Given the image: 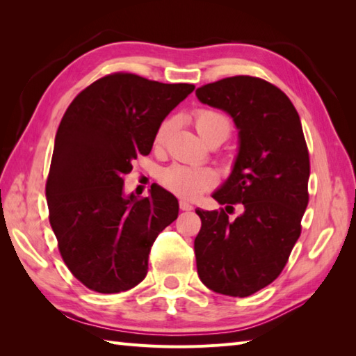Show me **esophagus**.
<instances>
[{"label":"esophagus","mask_w":356,"mask_h":356,"mask_svg":"<svg viewBox=\"0 0 356 356\" xmlns=\"http://www.w3.org/2000/svg\"><path fill=\"white\" fill-rule=\"evenodd\" d=\"M179 208L182 209V211H191L193 209V205L190 202H186V200H180L179 202Z\"/></svg>","instance_id":"34e87169"}]
</instances>
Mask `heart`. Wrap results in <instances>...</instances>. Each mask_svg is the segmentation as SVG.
Listing matches in <instances>:
<instances>
[{
	"label": "heart",
	"instance_id": "obj_1",
	"mask_svg": "<svg viewBox=\"0 0 356 356\" xmlns=\"http://www.w3.org/2000/svg\"><path fill=\"white\" fill-rule=\"evenodd\" d=\"M195 130L208 143L226 140L232 133V122L225 113L214 108H197L193 113ZM174 128V119H165L154 133V147L162 148ZM159 182L172 194L184 199H195L211 190L217 182L213 170L191 168L185 165H171L159 174Z\"/></svg>",
	"mask_w": 356,
	"mask_h": 356
}]
</instances>
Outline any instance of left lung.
<instances>
[{"instance_id": "left-lung-1", "label": "left lung", "mask_w": 356, "mask_h": 356, "mask_svg": "<svg viewBox=\"0 0 356 356\" xmlns=\"http://www.w3.org/2000/svg\"><path fill=\"white\" fill-rule=\"evenodd\" d=\"M195 95L229 113L240 138L231 176L213 194L226 211L195 209L197 274L211 291L248 297L282 274L301 234L311 172L303 128L289 97L260 78H225ZM234 204L244 213L232 221Z\"/></svg>"}]
</instances>
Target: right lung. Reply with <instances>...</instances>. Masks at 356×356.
Segmentation results:
<instances>
[{"label": "right lung", "mask_w": 356, "mask_h": 356, "mask_svg": "<svg viewBox=\"0 0 356 356\" xmlns=\"http://www.w3.org/2000/svg\"><path fill=\"white\" fill-rule=\"evenodd\" d=\"M193 90L118 72L82 90L64 113L45 197L59 254L90 291L118 293L139 284L154 240L177 218L171 193L151 185L148 197H125L124 177Z\"/></svg>", "instance_id": "obj_1"}]
</instances>
